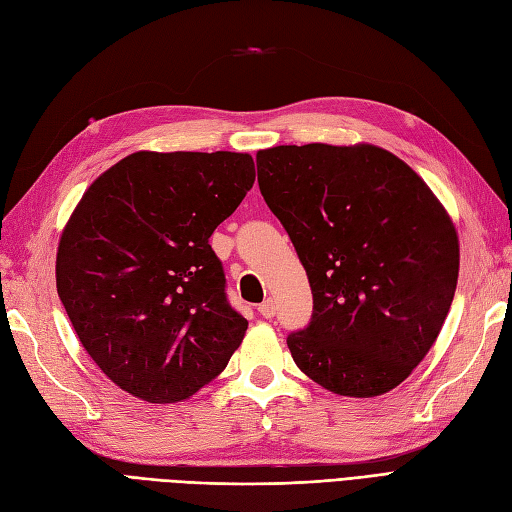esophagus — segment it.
<instances>
[{"mask_svg":"<svg viewBox=\"0 0 512 512\" xmlns=\"http://www.w3.org/2000/svg\"><path fill=\"white\" fill-rule=\"evenodd\" d=\"M258 314L262 316V319H271V316H275V303L273 299H265L258 306Z\"/></svg>","mask_w":512,"mask_h":512,"instance_id":"34e87169","label":"esophagus"}]
</instances>
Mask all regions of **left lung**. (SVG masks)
<instances>
[{"label": "left lung", "mask_w": 512, "mask_h": 512, "mask_svg": "<svg viewBox=\"0 0 512 512\" xmlns=\"http://www.w3.org/2000/svg\"><path fill=\"white\" fill-rule=\"evenodd\" d=\"M258 185L312 288L310 325L288 336L303 375L372 398L437 340L459 280V237L409 165L375 144L258 150Z\"/></svg>", "instance_id": "left-lung-1"}]
</instances>
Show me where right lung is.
Returning <instances> with one entry per match:
<instances>
[{"label":"right lung","mask_w":512,"mask_h":512,"mask_svg":"<svg viewBox=\"0 0 512 512\" xmlns=\"http://www.w3.org/2000/svg\"><path fill=\"white\" fill-rule=\"evenodd\" d=\"M256 178L247 153L137 150L86 189L62 230L55 284L79 342L109 381L181 403L243 342L209 239Z\"/></svg>","instance_id":"1"}]
</instances>
